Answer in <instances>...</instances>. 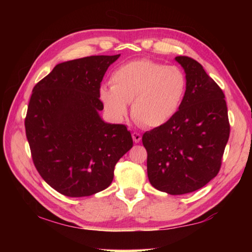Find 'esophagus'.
Wrapping results in <instances>:
<instances>
[{
    "label": "esophagus",
    "instance_id": "esophagus-1",
    "mask_svg": "<svg viewBox=\"0 0 252 252\" xmlns=\"http://www.w3.org/2000/svg\"><path fill=\"white\" fill-rule=\"evenodd\" d=\"M132 139H133V141L135 143H139L141 141V134L138 133V132H133V133H132Z\"/></svg>",
    "mask_w": 252,
    "mask_h": 252
}]
</instances>
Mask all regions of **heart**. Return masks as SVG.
Instances as JSON below:
<instances>
[{
	"instance_id": "1",
	"label": "heart",
	"mask_w": 252,
	"mask_h": 252,
	"mask_svg": "<svg viewBox=\"0 0 252 252\" xmlns=\"http://www.w3.org/2000/svg\"><path fill=\"white\" fill-rule=\"evenodd\" d=\"M111 87L102 85L99 96L114 122L125 120L127 103L136 122L149 127L167 123L180 108L187 79L178 66L152 60H134L118 66L111 74Z\"/></svg>"
}]
</instances>
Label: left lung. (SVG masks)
Masks as SVG:
<instances>
[{"mask_svg":"<svg viewBox=\"0 0 252 252\" xmlns=\"http://www.w3.org/2000/svg\"><path fill=\"white\" fill-rule=\"evenodd\" d=\"M176 61L186 72L185 97L167 123L143 134L142 143L152 187L185 194L218 174L230 125L223 92L202 65L189 57H177Z\"/></svg>","mask_w":252,"mask_h":252,"instance_id":"1","label":"left lung"}]
</instances>
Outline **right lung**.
Returning <instances> with one entry per match:
<instances>
[{"mask_svg":"<svg viewBox=\"0 0 252 252\" xmlns=\"http://www.w3.org/2000/svg\"><path fill=\"white\" fill-rule=\"evenodd\" d=\"M120 57L93 55L55 65L33 88L25 133L43 180L66 197H89L108 188L117 162L133 146L125 125L102 120L99 90Z\"/></svg>","mask_w":252,"mask_h":252,"instance_id":"add662e5","label":"right lung"}]
</instances>
